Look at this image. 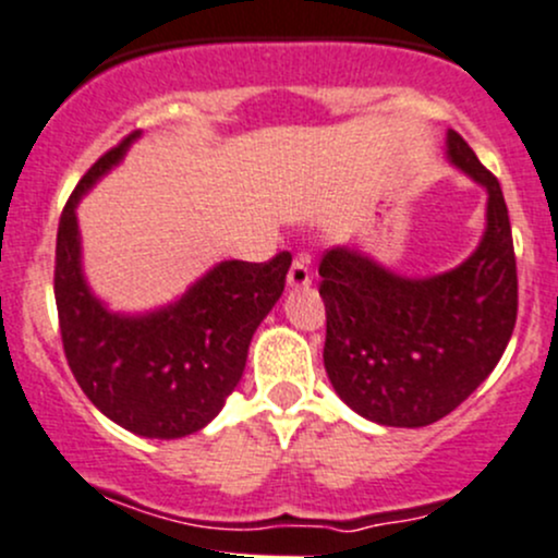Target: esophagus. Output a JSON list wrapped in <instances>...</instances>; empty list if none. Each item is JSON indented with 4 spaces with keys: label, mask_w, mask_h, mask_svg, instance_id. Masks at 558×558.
<instances>
[{
    "label": "esophagus",
    "mask_w": 558,
    "mask_h": 558,
    "mask_svg": "<svg viewBox=\"0 0 558 558\" xmlns=\"http://www.w3.org/2000/svg\"><path fill=\"white\" fill-rule=\"evenodd\" d=\"M289 286L291 289H304V286H310V259L307 256H294V262H291V269H289Z\"/></svg>",
    "instance_id": "1"
}]
</instances>
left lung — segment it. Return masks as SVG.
<instances>
[{"mask_svg":"<svg viewBox=\"0 0 558 558\" xmlns=\"http://www.w3.org/2000/svg\"><path fill=\"white\" fill-rule=\"evenodd\" d=\"M449 157L489 192L476 254L451 272L407 280L348 248L320 259L324 363L333 390L361 417L422 427L454 412L508 348L519 278L500 181L449 131Z\"/></svg>","mask_w":558,"mask_h":558,"instance_id":"1","label":"left lung"}]
</instances>
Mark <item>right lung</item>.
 I'll use <instances>...</instances> for the list:
<instances>
[{"label":"right lung","instance_id":"add662e5","mask_svg":"<svg viewBox=\"0 0 558 558\" xmlns=\"http://www.w3.org/2000/svg\"><path fill=\"white\" fill-rule=\"evenodd\" d=\"M136 136L104 151L63 205L52 278L58 326L69 368L93 407L138 436L181 438L208 425L238 387L251 337L283 294L291 254L221 262L179 302L144 318L107 313L82 280L74 208Z\"/></svg>","mask_w":558,"mask_h":558}]
</instances>
